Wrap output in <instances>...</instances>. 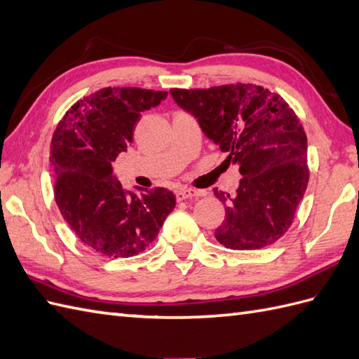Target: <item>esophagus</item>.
Listing matches in <instances>:
<instances>
[{
	"label": "esophagus",
	"instance_id": "obj_1",
	"mask_svg": "<svg viewBox=\"0 0 359 359\" xmlns=\"http://www.w3.org/2000/svg\"><path fill=\"white\" fill-rule=\"evenodd\" d=\"M199 196V191L194 190V189H187V187H181L177 190V199L182 201V199H189V198H195Z\"/></svg>",
	"mask_w": 359,
	"mask_h": 359
}]
</instances>
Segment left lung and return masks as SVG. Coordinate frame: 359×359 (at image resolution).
<instances>
[{
	"label": "left lung",
	"instance_id": "8db88e82",
	"mask_svg": "<svg viewBox=\"0 0 359 359\" xmlns=\"http://www.w3.org/2000/svg\"><path fill=\"white\" fill-rule=\"evenodd\" d=\"M207 138L242 175L234 195L215 189L225 205L216 241L230 250H260L290 229L308 186V142L280 95L252 83L170 90Z\"/></svg>",
	"mask_w": 359,
	"mask_h": 359
}]
</instances>
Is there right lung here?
<instances>
[{
    "instance_id": "obj_1",
    "label": "right lung",
    "mask_w": 359,
    "mask_h": 359,
    "mask_svg": "<svg viewBox=\"0 0 359 359\" xmlns=\"http://www.w3.org/2000/svg\"><path fill=\"white\" fill-rule=\"evenodd\" d=\"M165 91L103 88L74 103L51 140L55 199L69 229L99 255L133 257L149 247L175 208L164 187L123 189L112 164L133 142L142 112Z\"/></svg>"
}]
</instances>
